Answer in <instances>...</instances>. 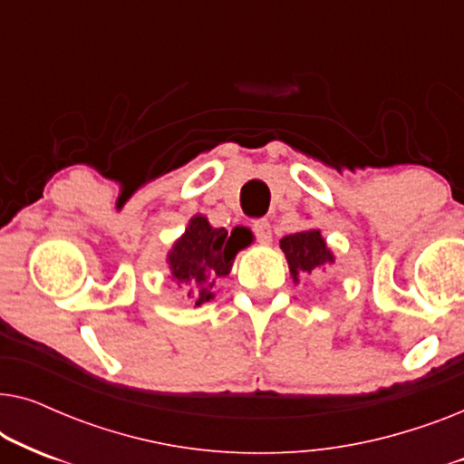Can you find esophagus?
Wrapping results in <instances>:
<instances>
[{"mask_svg":"<svg viewBox=\"0 0 464 464\" xmlns=\"http://www.w3.org/2000/svg\"><path fill=\"white\" fill-rule=\"evenodd\" d=\"M253 232H256V238L259 240L262 245H270L272 240V226L268 219H257L256 224H253Z\"/></svg>","mask_w":464,"mask_h":464,"instance_id":"34e87169","label":"esophagus"}]
</instances>
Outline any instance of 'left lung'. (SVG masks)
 <instances>
[{
  "instance_id": "8db88e82",
  "label": "left lung",
  "mask_w": 464,
  "mask_h": 464,
  "mask_svg": "<svg viewBox=\"0 0 464 464\" xmlns=\"http://www.w3.org/2000/svg\"><path fill=\"white\" fill-rule=\"evenodd\" d=\"M281 249L287 257L289 272L295 283L300 275H316L334 264V253L329 251L319 230L289 234L281 238Z\"/></svg>"
}]
</instances>
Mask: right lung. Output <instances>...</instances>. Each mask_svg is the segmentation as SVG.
Instances as JSON below:
<instances>
[{
    "label": "right lung",
    "mask_w": 464,
    "mask_h": 464,
    "mask_svg": "<svg viewBox=\"0 0 464 464\" xmlns=\"http://www.w3.org/2000/svg\"><path fill=\"white\" fill-rule=\"evenodd\" d=\"M243 249L240 238L227 237L224 227H213L207 218L194 215L186 232L175 240L169 251L170 276L188 289V297L196 306L213 300V285L230 275L237 253Z\"/></svg>",
    "instance_id": "right-lung-1"
}]
</instances>
